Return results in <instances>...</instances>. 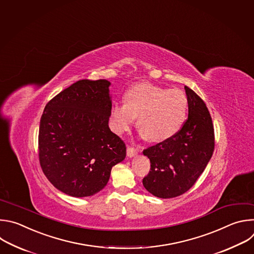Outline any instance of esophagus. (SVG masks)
I'll use <instances>...</instances> for the list:
<instances>
[{
  "label": "esophagus",
  "mask_w": 254,
  "mask_h": 254,
  "mask_svg": "<svg viewBox=\"0 0 254 254\" xmlns=\"http://www.w3.org/2000/svg\"><path fill=\"white\" fill-rule=\"evenodd\" d=\"M137 154V149L133 146H127V156L128 157H133L134 155Z\"/></svg>",
  "instance_id": "esophagus-1"
}]
</instances>
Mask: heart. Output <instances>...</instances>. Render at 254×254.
I'll list each match as a JSON object with an SVG mask.
<instances>
[{"label":"heart","mask_w":254,"mask_h":254,"mask_svg":"<svg viewBox=\"0 0 254 254\" xmlns=\"http://www.w3.org/2000/svg\"><path fill=\"white\" fill-rule=\"evenodd\" d=\"M124 99L125 103H116L110 110L111 128L119 135L129 132L137 117L143 137L163 141L174 136L185 121L188 100L180 89L141 83L131 87Z\"/></svg>","instance_id":"b5f03b06"}]
</instances>
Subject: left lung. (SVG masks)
Segmentation results:
<instances>
[{
  "label": "left lung",
  "mask_w": 254,
  "mask_h": 254,
  "mask_svg": "<svg viewBox=\"0 0 254 254\" xmlns=\"http://www.w3.org/2000/svg\"><path fill=\"white\" fill-rule=\"evenodd\" d=\"M188 118L171 138L143 150L151 163L143 185L159 198H173L188 191L204 171L214 151L210 113L193 90L184 87Z\"/></svg>",
  "instance_id": "8db88e82"
}]
</instances>
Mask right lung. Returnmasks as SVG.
I'll return each instance as SVG.
<instances>
[{
	"mask_svg": "<svg viewBox=\"0 0 254 254\" xmlns=\"http://www.w3.org/2000/svg\"><path fill=\"white\" fill-rule=\"evenodd\" d=\"M110 82L80 80L47 103L40 121L41 168L57 189L73 197L92 196L126 157L124 141L109 126Z\"/></svg>",
	"mask_w": 254,
	"mask_h": 254,
	"instance_id": "add662e5",
	"label": "right lung"
}]
</instances>
